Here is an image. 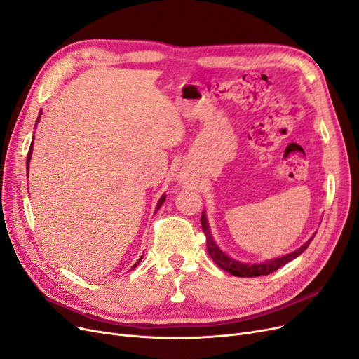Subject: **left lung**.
<instances>
[{
	"mask_svg": "<svg viewBox=\"0 0 359 359\" xmlns=\"http://www.w3.org/2000/svg\"><path fill=\"white\" fill-rule=\"evenodd\" d=\"M201 226H202V230H204V233H205L207 251H208L211 259L222 270H224V271H227V273H230L233 276H238V277L267 276V274L278 270L280 267H283L285 264L290 262L294 258H298L305 251V249L309 246L311 241H313L314 236L317 235V231H316L314 235L311 236L302 246H299L298 249H296V251H293L290 254H286V255L280 257V258H273V259H269V261H264V262H254L252 264V262L238 261V259L229 257L226 252L222 251V248L217 245V242L212 238V233H211V229H210V223H208V218H207L205 211L202 212V215H201Z\"/></svg>",
	"mask_w": 359,
	"mask_h": 359,
	"instance_id": "obj_1",
	"label": "left lung"
}]
</instances>
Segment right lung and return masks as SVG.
Listing matches in <instances>:
<instances>
[{"label": "right lung", "instance_id": "add662e5", "mask_svg": "<svg viewBox=\"0 0 359 359\" xmlns=\"http://www.w3.org/2000/svg\"><path fill=\"white\" fill-rule=\"evenodd\" d=\"M41 114H42V111H39V116H38V118H36V123L39 121ZM34 139H35V137H34ZM34 139H32V144H30V148H29V152H27V160H26V171H27V176H29V163H30V157H32V151H34ZM164 201H165V195H163V196L160 198V201L157 202V207H155V212H157V211L161 208V205L164 204ZM142 258H144V255L137 259V262H136V264H133V266H132V270H133V269H136V266H137L139 262L142 261Z\"/></svg>", "mask_w": 359, "mask_h": 359}]
</instances>
